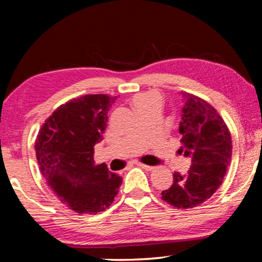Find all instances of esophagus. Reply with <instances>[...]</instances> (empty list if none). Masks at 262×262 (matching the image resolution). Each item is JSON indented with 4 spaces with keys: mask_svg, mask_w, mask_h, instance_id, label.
Returning a JSON list of instances; mask_svg holds the SVG:
<instances>
[{
    "mask_svg": "<svg viewBox=\"0 0 262 262\" xmlns=\"http://www.w3.org/2000/svg\"><path fill=\"white\" fill-rule=\"evenodd\" d=\"M136 164H137L138 167H142L143 169H146V170H154V169H155V167H152V166H148V164L142 163V162H137Z\"/></svg>",
    "mask_w": 262,
    "mask_h": 262,
    "instance_id": "34e87169",
    "label": "esophagus"
}]
</instances>
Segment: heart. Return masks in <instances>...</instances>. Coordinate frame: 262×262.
I'll return each instance as SVG.
<instances>
[{
  "mask_svg": "<svg viewBox=\"0 0 262 262\" xmlns=\"http://www.w3.org/2000/svg\"><path fill=\"white\" fill-rule=\"evenodd\" d=\"M161 101H162V98H161L159 93L148 92L136 96L134 100V103L136 108H138V107L149 105V103H157V105H161Z\"/></svg>",
  "mask_w": 262,
  "mask_h": 262,
  "instance_id": "heart-1",
  "label": "heart"
}]
</instances>
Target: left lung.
<instances>
[{
  "label": "left lung",
  "instance_id": "left-lung-1",
  "mask_svg": "<svg viewBox=\"0 0 262 262\" xmlns=\"http://www.w3.org/2000/svg\"><path fill=\"white\" fill-rule=\"evenodd\" d=\"M179 132L181 149L192 164L185 175L174 173L173 185L161 193L162 199L175 209L186 210L200 205L220 188L231 161L230 131L217 110L205 100L182 93Z\"/></svg>",
  "mask_w": 262,
  "mask_h": 262
}]
</instances>
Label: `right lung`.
Here are the masks:
<instances>
[{"instance_id":"1","label":"right lung","mask_w":262,"mask_h":262,"mask_svg":"<svg viewBox=\"0 0 262 262\" xmlns=\"http://www.w3.org/2000/svg\"><path fill=\"white\" fill-rule=\"evenodd\" d=\"M117 96L87 94L60 105L42 124L35 155L42 177L60 202L77 213L96 214L111 206L123 178L95 164L94 145L106 130Z\"/></svg>"}]
</instances>
